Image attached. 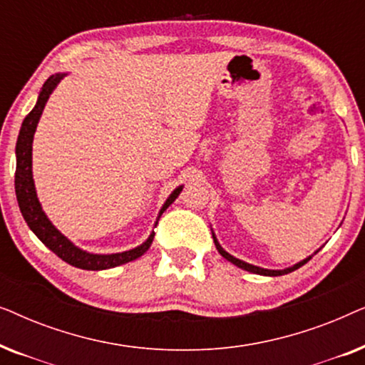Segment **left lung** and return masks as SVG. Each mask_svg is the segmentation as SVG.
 I'll return each mask as SVG.
<instances>
[{
  "label": "left lung",
  "mask_w": 365,
  "mask_h": 365,
  "mask_svg": "<svg viewBox=\"0 0 365 365\" xmlns=\"http://www.w3.org/2000/svg\"><path fill=\"white\" fill-rule=\"evenodd\" d=\"M211 232H212V239H214V244H216V249H217V252L221 254V256H222L224 259H227L229 262H232L234 266H237V267L244 269V271H247V272H252V274H259V276H269V277L284 276V274H289V272L296 271V269H299V267H301V266H304V264H306L307 261H311V259H312L314 256H316V254H317L319 251H321V247H319L316 252L311 254V256L306 257V259H302V261L296 262V264H294V266H291V267H286V269H264V267L254 266V264H249V262H246V261H241V259L234 257L232 254H229V252L226 251V249H224V247L221 246V244H219L217 237H216V232L212 231V227H211Z\"/></svg>",
  "instance_id": "8db88e82"
}]
</instances>
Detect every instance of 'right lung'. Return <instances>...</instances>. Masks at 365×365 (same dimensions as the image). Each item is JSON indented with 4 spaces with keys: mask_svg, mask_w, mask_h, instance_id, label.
<instances>
[{
    "mask_svg": "<svg viewBox=\"0 0 365 365\" xmlns=\"http://www.w3.org/2000/svg\"><path fill=\"white\" fill-rule=\"evenodd\" d=\"M64 76H68V73H56L51 74L46 81H44L41 91L38 94V101L31 109V113L24 118L19 129L18 141H16V174H14V191H16V199L19 211H21L24 221H26L28 227L36 234V237L41 241L44 246L56 254L58 257H61L64 262L71 264V266L78 269H86V271H104V269H111L121 264L131 262L134 259L141 257L144 252L151 247L153 239H154V229L149 234V237L139 246L129 249L124 252H113V254H94L88 252L84 249L78 247L71 239H68L54 224L49 221L48 214L44 212L38 199L36 186H34L33 179V139L34 133H36L38 123L41 119V114L44 111L49 96H51L54 89ZM184 189V184L178 186L174 191L169 194L166 201H164L163 207L159 209V214L154 222V227L158 226L159 217L163 216V212L176 201V197L181 194Z\"/></svg>",
    "mask_w": 365,
    "mask_h": 365,
    "instance_id": "1",
    "label": "right lung"
}]
</instances>
